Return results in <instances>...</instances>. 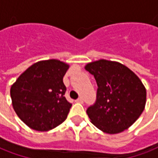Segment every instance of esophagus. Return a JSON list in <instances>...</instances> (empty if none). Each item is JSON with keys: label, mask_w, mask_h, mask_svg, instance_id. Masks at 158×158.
<instances>
[{"label": "esophagus", "mask_w": 158, "mask_h": 158, "mask_svg": "<svg viewBox=\"0 0 158 158\" xmlns=\"http://www.w3.org/2000/svg\"><path fill=\"white\" fill-rule=\"evenodd\" d=\"M76 102H77V103H82V102H83V99H82V98H79L76 99Z\"/></svg>", "instance_id": "1"}]
</instances>
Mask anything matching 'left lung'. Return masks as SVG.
I'll use <instances>...</instances> for the list:
<instances>
[{
    "label": "left lung",
    "mask_w": 158,
    "mask_h": 158,
    "mask_svg": "<svg viewBox=\"0 0 158 158\" xmlns=\"http://www.w3.org/2000/svg\"><path fill=\"white\" fill-rule=\"evenodd\" d=\"M98 84L97 101L87 109L90 122L109 135L121 133L141 116L147 92L140 78L123 64L101 59L85 65Z\"/></svg>",
    "instance_id": "1"
}]
</instances>
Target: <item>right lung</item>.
<instances>
[{"label":"right lung","mask_w":158,"mask_h":158,"mask_svg":"<svg viewBox=\"0 0 158 158\" xmlns=\"http://www.w3.org/2000/svg\"><path fill=\"white\" fill-rule=\"evenodd\" d=\"M69 65L59 60H40L29 67L10 88L12 106L23 123L49 131L68 117L72 105L65 98L63 76Z\"/></svg>","instance_id":"add662e5"}]
</instances>
